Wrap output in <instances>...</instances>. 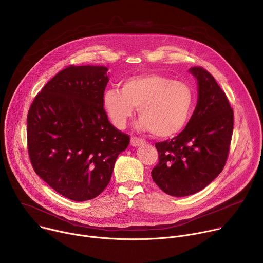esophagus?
I'll list each match as a JSON object with an SVG mask.
<instances>
[{"instance_id":"esophagus-1","label":"esophagus","mask_w":263,"mask_h":263,"mask_svg":"<svg viewBox=\"0 0 263 263\" xmlns=\"http://www.w3.org/2000/svg\"><path fill=\"white\" fill-rule=\"evenodd\" d=\"M143 144H145V140H143V139H141V138H138V137H135V136H133V137L130 138V145H132V146H134V147H139V146H141V145H143Z\"/></svg>"}]
</instances>
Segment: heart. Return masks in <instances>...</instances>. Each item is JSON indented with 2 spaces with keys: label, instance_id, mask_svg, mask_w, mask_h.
I'll use <instances>...</instances> for the list:
<instances>
[{
  "label": "heart",
  "instance_id": "b5f03b06",
  "mask_svg": "<svg viewBox=\"0 0 263 263\" xmlns=\"http://www.w3.org/2000/svg\"><path fill=\"white\" fill-rule=\"evenodd\" d=\"M104 107L115 126L122 128L134 115L139 127L159 138L173 137L188 124L194 107V92L183 81L159 74H146L125 80L122 88L105 92Z\"/></svg>",
  "mask_w": 263,
  "mask_h": 263
}]
</instances>
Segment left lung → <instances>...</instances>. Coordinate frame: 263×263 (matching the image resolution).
Here are the masks:
<instances>
[{
    "instance_id": "left-lung-1",
    "label": "left lung",
    "mask_w": 263,
    "mask_h": 263,
    "mask_svg": "<svg viewBox=\"0 0 263 263\" xmlns=\"http://www.w3.org/2000/svg\"><path fill=\"white\" fill-rule=\"evenodd\" d=\"M198 99L186 127L172 140L155 143L158 163L151 172L156 185L172 196H187L206 187L223 170L233 132V110L215 78L201 67Z\"/></svg>"
}]
</instances>
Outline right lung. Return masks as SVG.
Here are the masks:
<instances>
[{"label":"right lung","mask_w":263,"mask_h":263,"mask_svg":"<svg viewBox=\"0 0 263 263\" xmlns=\"http://www.w3.org/2000/svg\"><path fill=\"white\" fill-rule=\"evenodd\" d=\"M108 69L69 66L33 101L28 113V150L36 174L76 201L100 195L129 136L108 119L103 98Z\"/></svg>","instance_id":"1"}]
</instances>
